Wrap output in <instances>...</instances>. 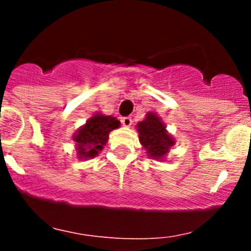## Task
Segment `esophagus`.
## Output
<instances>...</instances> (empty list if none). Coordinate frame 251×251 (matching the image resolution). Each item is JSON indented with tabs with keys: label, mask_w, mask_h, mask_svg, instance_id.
Returning a JSON list of instances; mask_svg holds the SVG:
<instances>
[{
	"label": "esophagus",
	"mask_w": 251,
	"mask_h": 251,
	"mask_svg": "<svg viewBox=\"0 0 251 251\" xmlns=\"http://www.w3.org/2000/svg\"><path fill=\"white\" fill-rule=\"evenodd\" d=\"M121 124H123V126H125V127H130V126L132 125V119H131L130 116L121 118Z\"/></svg>",
	"instance_id": "1"
}]
</instances>
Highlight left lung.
Listing matches in <instances>:
<instances>
[{"mask_svg": "<svg viewBox=\"0 0 251 251\" xmlns=\"http://www.w3.org/2000/svg\"><path fill=\"white\" fill-rule=\"evenodd\" d=\"M137 132L141 144L149 158L154 160H165L169 151L175 144V140L168 132L160 116L153 111L147 113L146 119L137 124Z\"/></svg>", "mask_w": 251, "mask_h": 251, "instance_id": "left-lung-1", "label": "left lung"}]
</instances>
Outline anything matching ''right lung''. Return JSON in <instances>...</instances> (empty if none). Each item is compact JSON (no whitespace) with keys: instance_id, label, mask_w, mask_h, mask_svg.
I'll list each match as a JSON object with an SVG mask.
<instances>
[{"instance_id":"right-lung-1","label":"right lung","mask_w":251,"mask_h":251,"mask_svg":"<svg viewBox=\"0 0 251 251\" xmlns=\"http://www.w3.org/2000/svg\"><path fill=\"white\" fill-rule=\"evenodd\" d=\"M120 127V121L111 115L97 113L76 130L73 140L76 143L77 158L87 160L98 155L109 138L110 131Z\"/></svg>"}]
</instances>
